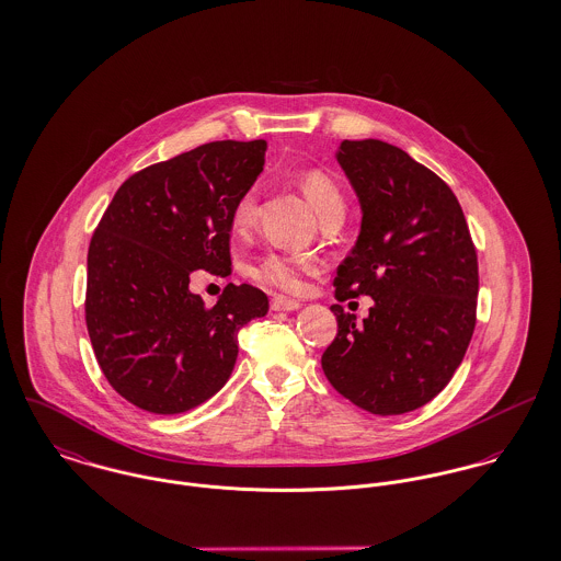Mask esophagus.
<instances>
[{
	"instance_id": "34e87169",
	"label": "esophagus",
	"mask_w": 561,
	"mask_h": 561,
	"mask_svg": "<svg viewBox=\"0 0 561 561\" xmlns=\"http://www.w3.org/2000/svg\"><path fill=\"white\" fill-rule=\"evenodd\" d=\"M302 305L300 300H294V298H285V296H276L272 300V311H298Z\"/></svg>"
}]
</instances>
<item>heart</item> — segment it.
<instances>
[{
	"label": "heart",
	"instance_id": "obj_1",
	"mask_svg": "<svg viewBox=\"0 0 561 561\" xmlns=\"http://www.w3.org/2000/svg\"><path fill=\"white\" fill-rule=\"evenodd\" d=\"M298 185L320 220L343 214L345 211V198L339 190V185L321 170H307L298 176ZM233 229L238 233H245L256 218V194L254 190L243 192L236 207H233ZM307 261L291 256V254H270L265 256L256 267V278L276 287H283L287 291H298L302 285V274L307 272Z\"/></svg>",
	"mask_w": 561,
	"mask_h": 561
}]
</instances>
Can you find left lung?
<instances>
[{
    "mask_svg": "<svg viewBox=\"0 0 561 561\" xmlns=\"http://www.w3.org/2000/svg\"><path fill=\"white\" fill-rule=\"evenodd\" d=\"M358 205L360 231L336 270L334 296H369V318L332 305L339 332L321 356L328 382L374 414L434 400L460 367L476 328L478 254L449 185L382 140L334 153Z\"/></svg>",
    "mask_w": 561,
    "mask_h": 561,
    "instance_id": "obj_1",
    "label": "left lung"
}]
</instances>
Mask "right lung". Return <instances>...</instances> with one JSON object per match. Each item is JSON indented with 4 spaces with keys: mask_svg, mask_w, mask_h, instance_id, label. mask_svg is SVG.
I'll return each mask as SVG.
<instances>
[{
    "mask_svg": "<svg viewBox=\"0 0 561 561\" xmlns=\"http://www.w3.org/2000/svg\"><path fill=\"white\" fill-rule=\"evenodd\" d=\"M265 140L209 142L129 176L88 248L85 325L114 391L153 414L214 398L238 360V330L270 309L252 285L214 307L190 291L231 274L233 207L265 165Z\"/></svg>",
    "mask_w": 561,
    "mask_h": 561,
    "instance_id": "add662e5",
    "label": "right lung"
}]
</instances>
